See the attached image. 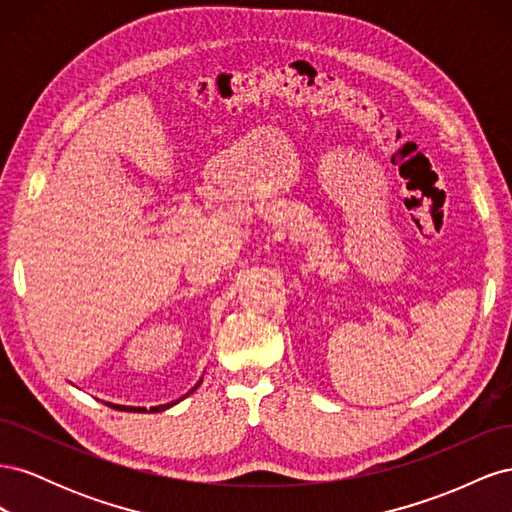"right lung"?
I'll return each instance as SVG.
<instances>
[{"label":"right lung","mask_w":512,"mask_h":512,"mask_svg":"<svg viewBox=\"0 0 512 512\" xmlns=\"http://www.w3.org/2000/svg\"><path fill=\"white\" fill-rule=\"evenodd\" d=\"M200 384V382H198ZM196 384V386H198ZM196 386H194V389H196ZM192 389V391H194ZM190 391V393H192ZM179 401V399H177ZM177 401H175V404H177ZM175 404H164V406H156V408H151L149 412H162V410H166V408H170V406H175ZM108 406H111V408H115V410H126V412H145V408H130V406H115V404H108Z\"/></svg>","instance_id":"obj_1"}]
</instances>
